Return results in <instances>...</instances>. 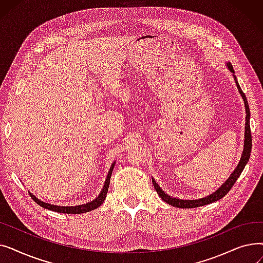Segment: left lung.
I'll return each instance as SVG.
<instances>
[{"instance_id": "left-lung-1", "label": "left lung", "mask_w": 263, "mask_h": 263, "mask_svg": "<svg viewBox=\"0 0 263 263\" xmlns=\"http://www.w3.org/2000/svg\"><path fill=\"white\" fill-rule=\"evenodd\" d=\"M228 69L230 70V72L234 73L233 67L230 63L226 64ZM234 81H236V85L238 87L239 92L241 93L243 101H244V105H245V112H246V118H245V133H244V149L242 153V157L240 159V162L238 164V166L236 167V170L233 171V173L230 175V177L227 179V180L222 184V186H219L218 190H216L212 194H210L209 196H205L203 198H199V199H195V200H184V199H179V198H174L167 194H165L164 191L158 185V183L156 182L155 179L153 178V183L154 186L157 191V193L159 194V196L165 201L167 202L168 204L176 206V208H182V209H190V208H196V206H200V205H205L209 204L211 202H214L216 200L222 199L227 193L231 190V187L233 186V184L236 183V181L238 180V178L240 177L241 173L243 172L245 165L247 164L248 160H250L251 157V151H252V133H251V127H250V117H251V112H250V106H248L247 103V99L245 97V93L242 91L239 83L237 81L236 76H233Z\"/></svg>"}]
</instances>
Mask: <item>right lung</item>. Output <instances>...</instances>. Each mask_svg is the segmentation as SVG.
Instances as JSON below:
<instances>
[{"mask_svg":"<svg viewBox=\"0 0 263 263\" xmlns=\"http://www.w3.org/2000/svg\"><path fill=\"white\" fill-rule=\"evenodd\" d=\"M115 166V162L112 164V166H110L109 171H108V174H107V177L105 179V182H104V185H103V189L101 190V193L98 195V197H96V199H93L92 201H89L87 203H84V204H79V205H74V206H62V205H54V204H50V203H47L45 201H41L39 200L37 197H35L32 193H31V197L33 198V200L39 204L40 206H43V208L45 209H48V210H51V211H54V212H60V213H67V214H81V213H85V212H89L91 210H95L98 208V206H100L105 197H106V194H107V191H108V185H109V181H110V176H112V173H113V168Z\"/></svg>","mask_w":263,"mask_h":263,"instance_id":"obj_1","label":"right lung"}]
</instances>
